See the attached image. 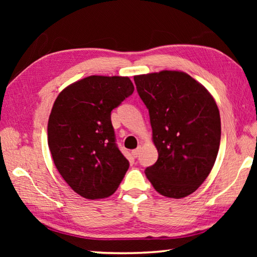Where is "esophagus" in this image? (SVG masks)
Returning <instances> with one entry per match:
<instances>
[{
  "mask_svg": "<svg viewBox=\"0 0 257 257\" xmlns=\"http://www.w3.org/2000/svg\"><path fill=\"white\" fill-rule=\"evenodd\" d=\"M139 152H141V146L137 147L136 150H134V151L132 152V154H133L134 158H138V155H139Z\"/></svg>",
  "mask_w": 257,
  "mask_h": 257,
  "instance_id": "34e87169",
  "label": "esophagus"
}]
</instances>
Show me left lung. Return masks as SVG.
Returning <instances> with one entry per match:
<instances>
[{"label": "left lung", "instance_id": "left-lung-1", "mask_svg": "<svg viewBox=\"0 0 257 257\" xmlns=\"http://www.w3.org/2000/svg\"><path fill=\"white\" fill-rule=\"evenodd\" d=\"M149 108L158 161L146 168L147 179L161 195L182 198L210 175L221 139L214 98L194 78L163 70L134 77Z\"/></svg>", "mask_w": 257, "mask_h": 257}]
</instances>
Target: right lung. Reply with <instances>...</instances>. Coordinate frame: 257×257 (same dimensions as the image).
I'll use <instances>...</instances> for the list:
<instances>
[{
  "instance_id": "obj_1",
  "label": "right lung",
  "mask_w": 257,
  "mask_h": 257,
  "mask_svg": "<svg viewBox=\"0 0 257 257\" xmlns=\"http://www.w3.org/2000/svg\"><path fill=\"white\" fill-rule=\"evenodd\" d=\"M134 89L128 77L89 76L55 99L47 124L49 147L60 175L82 197H108L128 170L129 161L115 143L111 112Z\"/></svg>"
}]
</instances>
